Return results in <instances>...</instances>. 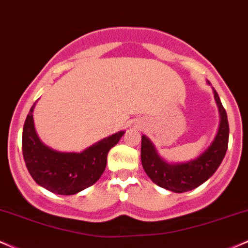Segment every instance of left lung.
I'll return each instance as SVG.
<instances>
[{"label":"left lung","instance_id":"8db88e82","mask_svg":"<svg viewBox=\"0 0 248 248\" xmlns=\"http://www.w3.org/2000/svg\"><path fill=\"white\" fill-rule=\"evenodd\" d=\"M214 97L221 117L220 126L211 146L197 159L183 164H168L157 155L151 141L145 136H141V164L155 184L176 193H183L206 182L219 168L229 146L230 127L226 110L216 90Z\"/></svg>","mask_w":248,"mask_h":248}]
</instances>
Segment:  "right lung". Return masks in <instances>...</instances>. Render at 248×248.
Returning a JSON list of instances; mask_svg holds the SVG:
<instances>
[{
	"label": "right lung",
	"instance_id": "add662e5",
	"mask_svg": "<svg viewBox=\"0 0 248 248\" xmlns=\"http://www.w3.org/2000/svg\"><path fill=\"white\" fill-rule=\"evenodd\" d=\"M32 105L28 113L22 135V150L28 171L32 179L52 193L71 196L93 185L107 166L108 154L124 135V131L102 139L80 154H64L49 149L38 139L34 127Z\"/></svg>",
	"mask_w": 248,
	"mask_h": 248
}]
</instances>
